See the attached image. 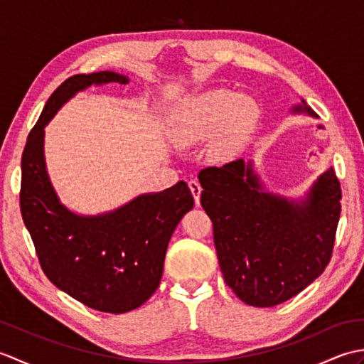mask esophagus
<instances>
[{"label":"esophagus","mask_w":364,"mask_h":364,"mask_svg":"<svg viewBox=\"0 0 364 364\" xmlns=\"http://www.w3.org/2000/svg\"><path fill=\"white\" fill-rule=\"evenodd\" d=\"M189 188H191L192 196H194L196 205H200V194H202V186H200V183L197 180H191L189 181Z\"/></svg>","instance_id":"obj_1"}]
</instances>
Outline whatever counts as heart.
Listing matches in <instances>:
<instances>
[{"label":"heart","mask_w":364,"mask_h":364,"mask_svg":"<svg viewBox=\"0 0 364 364\" xmlns=\"http://www.w3.org/2000/svg\"><path fill=\"white\" fill-rule=\"evenodd\" d=\"M258 117L259 107L253 98L228 89H213L176 106L172 134L183 145L203 142L218 134L214 151L230 154L250 134Z\"/></svg>","instance_id":"heart-1"}]
</instances>
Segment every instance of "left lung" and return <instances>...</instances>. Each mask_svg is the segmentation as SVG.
<instances>
[{"label":"left lung","instance_id":"obj_1","mask_svg":"<svg viewBox=\"0 0 364 364\" xmlns=\"http://www.w3.org/2000/svg\"><path fill=\"white\" fill-rule=\"evenodd\" d=\"M291 112L318 119L304 98ZM198 180L223 280L244 304H283L323 272L341 214L333 167L300 198L269 192L252 159L203 168Z\"/></svg>","mask_w":364,"mask_h":364}]
</instances>
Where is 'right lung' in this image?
<instances>
[{"label": "right lung", "mask_w": 364, "mask_h": 364, "mask_svg": "<svg viewBox=\"0 0 364 364\" xmlns=\"http://www.w3.org/2000/svg\"><path fill=\"white\" fill-rule=\"evenodd\" d=\"M127 84L117 72L75 75L53 92L21 156L20 208L48 280L89 308L120 314L145 304L159 286L170 237L194 208L184 181L141 194L112 211L78 214L60 202L45 161V127L90 86Z\"/></svg>", "instance_id": "right-lung-1"}]
</instances>
